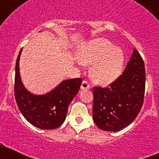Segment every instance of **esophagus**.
<instances>
[{
    "label": "esophagus",
    "instance_id": "obj_1",
    "mask_svg": "<svg viewBox=\"0 0 159 159\" xmlns=\"http://www.w3.org/2000/svg\"><path fill=\"white\" fill-rule=\"evenodd\" d=\"M90 87V84L87 82V80H84L82 83V85H81V89L82 90H86V89H89Z\"/></svg>",
    "mask_w": 159,
    "mask_h": 159
}]
</instances>
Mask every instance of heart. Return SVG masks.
Wrapping results in <instances>:
<instances>
[{"instance_id": "b5f03b06", "label": "heart", "mask_w": 159, "mask_h": 159, "mask_svg": "<svg viewBox=\"0 0 159 159\" xmlns=\"http://www.w3.org/2000/svg\"><path fill=\"white\" fill-rule=\"evenodd\" d=\"M81 62L94 63L91 77L100 84H108L114 81L122 72L125 56L122 50L115 48L107 39L98 38L82 46L80 53Z\"/></svg>"}]
</instances>
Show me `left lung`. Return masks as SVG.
<instances>
[{
  "mask_svg": "<svg viewBox=\"0 0 159 159\" xmlns=\"http://www.w3.org/2000/svg\"><path fill=\"white\" fill-rule=\"evenodd\" d=\"M144 62L136 49L120 76L108 87H93V119L102 130L119 131L131 123L142 108Z\"/></svg>",
  "mask_w": 159,
  "mask_h": 159,
  "instance_id": "left-lung-1",
  "label": "left lung"
}]
</instances>
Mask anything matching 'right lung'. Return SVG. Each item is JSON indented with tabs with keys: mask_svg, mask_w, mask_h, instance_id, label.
I'll return each mask as SVG.
<instances>
[{
	"mask_svg": "<svg viewBox=\"0 0 159 159\" xmlns=\"http://www.w3.org/2000/svg\"><path fill=\"white\" fill-rule=\"evenodd\" d=\"M22 50L16 60L15 75V98L18 107L25 119L36 127L43 129L59 127L66 119L69 105L80 88L82 79L64 80L46 94H33L21 81L19 58Z\"/></svg>",
	"mask_w": 159,
	"mask_h": 159,
	"instance_id": "add662e5",
	"label": "right lung"
}]
</instances>
